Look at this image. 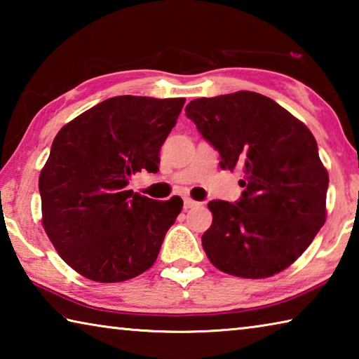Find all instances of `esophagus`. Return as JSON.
I'll return each instance as SVG.
<instances>
[{
  "label": "esophagus",
  "mask_w": 359,
  "mask_h": 359,
  "mask_svg": "<svg viewBox=\"0 0 359 359\" xmlns=\"http://www.w3.org/2000/svg\"><path fill=\"white\" fill-rule=\"evenodd\" d=\"M199 203L198 201H194V199H191V198H184V208L185 209H191V208H196Z\"/></svg>",
  "instance_id": "34e87169"
}]
</instances>
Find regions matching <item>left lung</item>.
<instances>
[{"mask_svg": "<svg viewBox=\"0 0 359 359\" xmlns=\"http://www.w3.org/2000/svg\"><path fill=\"white\" fill-rule=\"evenodd\" d=\"M222 169H239L242 196L210 201L203 234L210 263L229 276L266 278L287 269L326 220L330 177L317 141L301 120L255 92L198 98L185 107Z\"/></svg>", "mask_w": 359, "mask_h": 359, "instance_id": "8db88e82", "label": "left lung"}]
</instances>
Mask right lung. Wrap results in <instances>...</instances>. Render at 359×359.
I'll return each instance as SVG.
<instances>
[{
  "label": "right lung",
  "instance_id": "obj_1",
  "mask_svg": "<svg viewBox=\"0 0 359 359\" xmlns=\"http://www.w3.org/2000/svg\"><path fill=\"white\" fill-rule=\"evenodd\" d=\"M185 98L114 96L66 123L39 175L42 226L60 257L93 282L137 277L155 263L182 199L128 190L156 172Z\"/></svg>",
  "mask_w": 359,
  "mask_h": 359
}]
</instances>
